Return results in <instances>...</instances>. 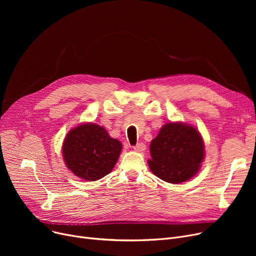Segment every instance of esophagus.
<instances>
[{
	"instance_id": "esophagus-1",
	"label": "esophagus",
	"mask_w": 256,
	"mask_h": 256,
	"mask_svg": "<svg viewBox=\"0 0 256 256\" xmlns=\"http://www.w3.org/2000/svg\"><path fill=\"white\" fill-rule=\"evenodd\" d=\"M134 150H135L136 152H144L145 150V148H146V145L144 144V143H137L135 146L132 147Z\"/></svg>"
}]
</instances>
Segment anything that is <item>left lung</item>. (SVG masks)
<instances>
[{
    "label": "left lung",
    "instance_id": "obj_1",
    "mask_svg": "<svg viewBox=\"0 0 256 256\" xmlns=\"http://www.w3.org/2000/svg\"><path fill=\"white\" fill-rule=\"evenodd\" d=\"M148 165L152 173L167 182L190 180L204 158V143L199 132L186 124L169 122L150 143Z\"/></svg>",
    "mask_w": 256,
    "mask_h": 256
}]
</instances>
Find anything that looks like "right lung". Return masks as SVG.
Segmentation results:
<instances>
[{
    "mask_svg": "<svg viewBox=\"0 0 256 256\" xmlns=\"http://www.w3.org/2000/svg\"><path fill=\"white\" fill-rule=\"evenodd\" d=\"M122 150L121 143L96 124H84L72 128L63 143V158L78 178L94 182L110 173Z\"/></svg>",
    "mask_w": 256,
    "mask_h": 256,
    "instance_id": "1",
    "label": "right lung"
}]
</instances>
